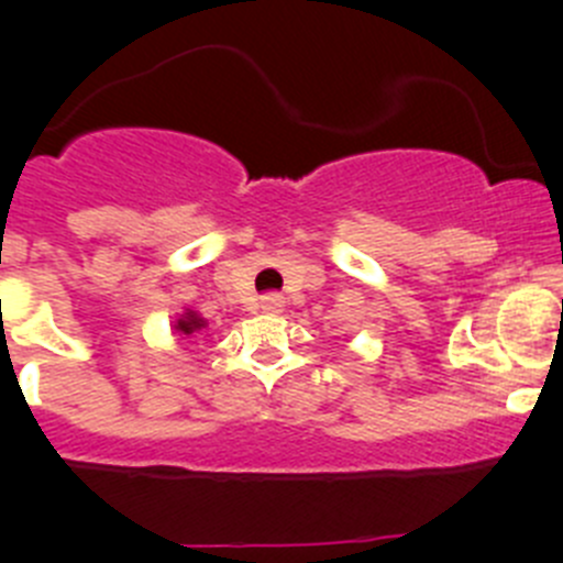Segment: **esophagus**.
I'll use <instances>...</instances> for the list:
<instances>
[{
	"instance_id": "1",
	"label": "esophagus",
	"mask_w": 563,
	"mask_h": 563,
	"mask_svg": "<svg viewBox=\"0 0 563 563\" xmlns=\"http://www.w3.org/2000/svg\"><path fill=\"white\" fill-rule=\"evenodd\" d=\"M261 310H266V313H280L283 299L277 297V294H269V297L261 299Z\"/></svg>"
}]
</instances>
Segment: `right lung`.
I'll return each instance as SVG.
<instances>
[{
    "label": "right lung",
    "instance_id": "obj_1",
    "mask_svg": "<svg viewBox=\"0 0 563 563\" xmlns=\"http://www.w3.org/2000/svg\"><path fill=\"white\" fill-rule=\"evenodd\" d=\"M201 327H203V318H198L196 313H185L179 321H176V329H179L181 334H192V332H198Z\"/></svg>",
    "mask_w": 563,
    "mask_h": 563
}]
</instances>
